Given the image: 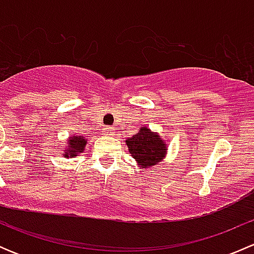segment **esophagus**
Here are the masks:
<instances>
[{
	"mask_svg": "<svg viewBox=\"0 0 254 254\" xmlns=\"http://www.w3.org/2000/svg\"><path fill=\"white\" fill-rule=\"evenodd\" d=\"M103 132L106 135H113V134H114V127H104V131Z\"/></svg>",
	"mask_w": 254,
	"mask_h": 254,
	"instance_id": "1",
	"label": "esophagus"
}]
</instances>
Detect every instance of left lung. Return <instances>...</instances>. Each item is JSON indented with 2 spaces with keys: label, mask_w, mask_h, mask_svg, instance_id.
Segmentation results:
<instances>
[{
  "label": "left lung",
  "mask_w": 254,
  "mask_h": 254,
  "mask_svg": "<svg viewBox=\"0 0 254 254\" xmlns=\"http://www.w3.org/2000/svg\"><path fill=\"white\" fill-rule=\"evenodd\" d=\"M127 145L132 157L143 167L157 165L166 153V145L161 137L147 127H141L137 134L127 139Z\"/></svg>",
  "instance_id": "left-lung-1"
}]
</instances>
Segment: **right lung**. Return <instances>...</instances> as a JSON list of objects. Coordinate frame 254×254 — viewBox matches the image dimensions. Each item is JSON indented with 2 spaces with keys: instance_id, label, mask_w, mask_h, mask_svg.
<instances>
[{
  "instance_id": "right-lung-1",
  "label": "right lung",
  "mask_w": 254,
  "mask_h": 254,
  "mask_svg": "<svg viewBox=\"0 0 254 254\" xmlns=\"http://www.w3.org/2000/svg\"><path fill=\"white\" fill-rule=\"evenodd\" d=\"M70 147H68L67 152H66V157H72V156H76L77 152H82L83 151L84 145H86V140L83 137H77V136H73L70 139Z\"/></svg>"
}]
</instances>
